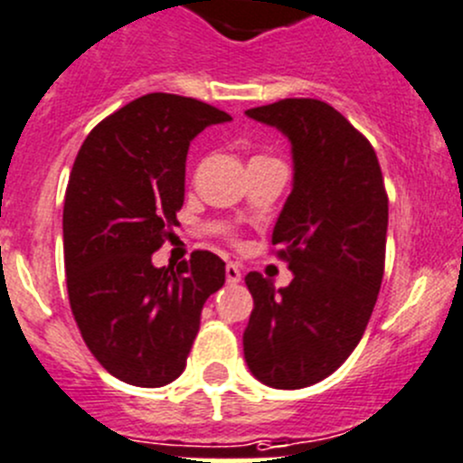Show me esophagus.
<instances>
[{"instance_id": "obj_1", "label": "esophagus", "mask_w": 463, "mask_h": 463, "mask_svg": "<svg viewBox=\"0 0 463 463\" xmlns=\"http://www.w3.org/2000/svg\"><path fill=\"white\" fill-rule=\"evenodd\" d=\"M226 280L231 285H235V283H240L241 280V269H240V265H235V262H228L226 265Z\"/></svg>"}]
</instances>
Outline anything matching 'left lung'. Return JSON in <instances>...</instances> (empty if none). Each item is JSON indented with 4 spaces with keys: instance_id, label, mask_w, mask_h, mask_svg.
Segmentation results:
<instances>
[{
    "instance_id": "8db88e82",
    "label": "left lung",
    "mask_w": 463,
    "mask_h": 463,
    "mask_svg": "<svg viewBox=\"0 0 463 463\" xmlns=\"http://www.w3.org/2000/svg\"><path fill=\"white\" fill-rule=\"evenodd\" d=\"M246 116L292 141L295 187L271 246L295 279L276 290L246 274L244 358L258 382L292 391L335 373L368 326L386 265L388 194L373 144L326 102L285 98Z\"/></svg>"
}]
</instances>
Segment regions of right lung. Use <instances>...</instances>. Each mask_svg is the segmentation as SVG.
Instances as JSON below:
<instances>
[{
	"label": "right lung",
	"mask_w": 463,
	"mask_h": 463,
	"mask_svg": "<svg viewBox=\"0 0 463 463\" xmlns=\"http://www.w3.org/2000/svg\"><path fill=\"white\" fill-rule=\"evenodd\" d=\"M231 116L196 98L141 95L95 125L77 153L63 203L72 315L102 368L132 386L183 374L207 297L226 280L210 251L173 267L153 253L180 226L189 141Z\"/></svg>",
	"instance_id": "obj_1"
}]
</instances>
